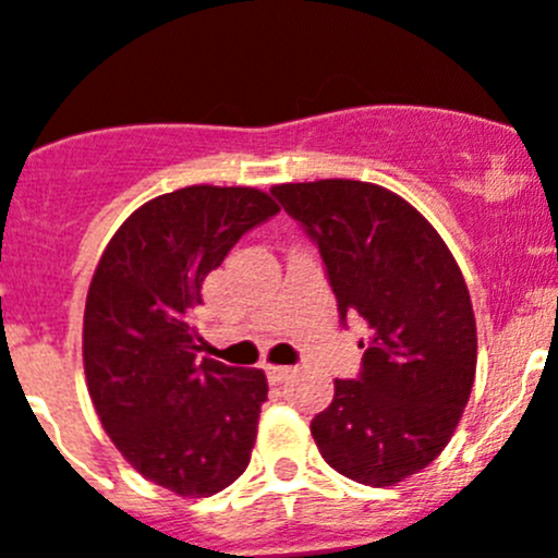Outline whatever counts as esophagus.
Wrapping results in <instances>:
<instances>
[{
  "instance_id": "1",
  "label": "esophagus",
  "mask_w": 558,
  "mask_h": 558,
  "mask_svg": "<svg viewBox=\"0 0 558 558\" xmlns=\"http://www.w3.org/2000/svg\"><path fill=\"white\" fill-rule=\"evenodd\" d=\"M293 373V368H286V365H267V378L272 384H280L283 378H289Z\"/></svg>"
}]
</instances>
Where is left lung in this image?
<instances>
[{"mask_svg":"<svg viewBox=\"0 0 558 558\" xmlns=\"http://www.w3.org/2000/svg\"><path fill=\"white\" fill-rule=\"evenodd\" d=\"M315 241L339 315L360 317L363 368L336 378L312 437L330 469L389 487L450 442L476 373V320L461 267L405 198L360 180L275 185Z\"/></svg>","mask_w":558,"mask_h":558,"instance_id":"1","label":"left lung"}]
</instances>
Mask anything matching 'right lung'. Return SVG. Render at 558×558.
I'll return each mask as SVG.
<instances>
[{
	"instance_id": "add662e5",
	"label": "right lung",
	"mask_w": 558,
	"mask_h": 558,
	"mask_svg": "<svg viewBox=\"0 0 558 558\" xmlns=\"http://www.w3.org/2000/svg\"><path fill=\"white\" fill-rule=\"evenodd\" d=\"M280 211L256 187L190 185L158 195L116 230L84 307L92 405L145 480L209 498L243 474L267 378L195 360L201 286L243 232Z\"/></svg>"
}]
</instances>
